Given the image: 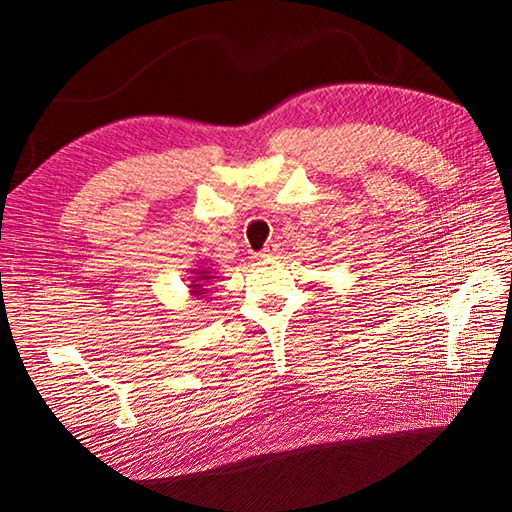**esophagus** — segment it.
<instances>
[{"label":"esophagus","mask_w":512,"mask_h":512,"mask_svg":"<svg viewBox=\"0 0 512 512\" xmlns=\"http://www.w3.org/2000/svg\"><path fill=\"white\" fill-rule=\"evenodd\" d=\"M275 254H277V243H273V241H271V243H267V245H265V250L260 252V258H273Z\"/></svg>","instance_id":"obj_1"}]
</instances>
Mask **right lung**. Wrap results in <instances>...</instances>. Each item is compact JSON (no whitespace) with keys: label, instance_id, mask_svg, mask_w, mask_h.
Returning <instances> with one entry per match:
<instances>
[{"label":"right lung","instance_id":"1","mask_svg":"<svg viewBox=\"0 0 512 512\" xmlns=\"http://www.w3.org/2000/svg\"><path fill=\"white\" fill-rule=\"evenodd\" d=\"M213 280H215V275L211 273L209 267H194V269H190V275H188V280H185V286L190 288L188 292L192 294V297L203 299L205 294L209 292L207 284L213 282Z\"/></svg>","mask_w":512,"mask_h":512}]
</instances>
